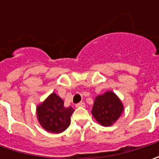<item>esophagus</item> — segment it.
<instances>
[{
  "label": "esophagus",
  "instance_id": "1",
  "mask_svg": "<svg viewBox=\"0 0 159 159\" xmlns=\"http://www.w3.org/2000/svg\"><path fill=\"white\" fill-rule=\"evenodd\" d=\"M85 102H79V103H77L76 107H85Z\"/></svg>",
  "mask_w": 159,
  "mask_h": 159
}]
</instances>
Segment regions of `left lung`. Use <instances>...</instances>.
<instances>
[{
	"instance_id": "obj_1",
	"label": "left lung",
	"mask_w": 159,
	"mask_h": 159,
	"mask_svg": "<svg viewBox=\"0 0 159 159\" xmlns=\"http://www.w3.org/2000/svg\"><path fill=\"white\" fill-rule=\"evenodd\" d=\"M123 110L124 107L119 97L111 91H107L103 95L96 96L91 112L98 123L110 126L119 119Z\"/></svg>"
}]
</instances>
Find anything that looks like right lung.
Masks as SVG:
<instances>
[{
  "label": "right lung",
  "mask_w": 159,
  "mask_h": 159,
  "mask_svg": "<svg viewBox=\"0 0 159 159\" xmlns=\"http://www.w3.org/2000/svg\"><path fill=\"white\" fill-rule=\"evenodd\" d=\"M74 110L72 107L64 105V101L52 93L43 102L37 106V118L40 125L46 131L60 134L70 124V116Z\"/></svg>",
  "instance_id": "1"
}]
</instances>
